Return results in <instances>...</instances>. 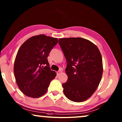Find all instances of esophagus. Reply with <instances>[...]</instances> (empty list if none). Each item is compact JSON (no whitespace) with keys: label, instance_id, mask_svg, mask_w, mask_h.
<instances>
[{"label":"esophagus","instance_id":"1","mask_svg":"<svg viewBox=\"0 0 122 122\" xmlns=\"http://www.w3.org/2000/svg\"><path fill=\"white\" fill-rule=\"evenodd\" d=\"M61 73H62V69H60L58 71H57V75H59V74H60Z\"/></svg>","mask_w":122,"mask_h":122}]
</instances>
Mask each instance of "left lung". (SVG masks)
<instances>
[{"label":"left lung","instance_id":"left-lung-1","mask_svg":"<svg viewBox=\"0 0 122 122\" xmlns=\"http://www.w3.org/2000/svg\"><path fill=\"white\" fill-rule=\"evenodd\" d=\"M59 44L67 63L64 94L73 102H83L94 93L102 78L100 51L93 43L81 38L59 39Z\"/></svg>","mask_w":122,"mask_h":122}]
</instances>
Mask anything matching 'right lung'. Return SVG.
Here are the masks:
<instances>
[{"label":"right lung","mask_w":122,"mask_h":122,"mask_svg":"<svg viewBox=\"0 0 122 122\" xmlns=\"http://www.w3.org/2000/svg\"><path fill=\"white\" fill-rule=\"evenodd\" d=\"M57 42V38L40 34L29 38L20 47L14 74L18 87L25 95L38 98L46 92L56 75L51 70L47 57Z\"/></svg>","instance_id":"1"}]
</instances>
